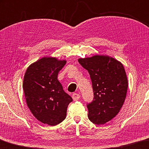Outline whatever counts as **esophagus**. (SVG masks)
Masks as SVG:
<instances>
[{
  "label": "esophagus",
  "mask_w": 149,
  "mask_h": 149,
  "mask_svg": "<svg viewBox=\"0 0 149 149\" xmlns=\"http://www.w3.org/2000/svg\"><path fill=\"white\" fill-rule=\"evenodd\" d=\"M80 95L79 94H77V93H74V94H72V97L73 100H74V101L79 100V99L80 98Z\"/></svg>",
  "instance_id": "obj_1"
}]
</instances>
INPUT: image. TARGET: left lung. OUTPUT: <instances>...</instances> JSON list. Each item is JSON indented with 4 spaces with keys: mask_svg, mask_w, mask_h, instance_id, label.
Masks as SVG:
<instances>
[{
    "mask_svg": "<svg viewBox=\"0 0 149 149\" xmlns=\"http://www.w3.org/2000/svg\"><path fill=\"white\" fill-rule=\"evenodd\" d=\"M79 63L88 71L94 98L87 104L88 119L97 125L113 119L125 102L128 82L125 70L115 58L104 55L79 58Z\"/></svg>",
    "mask_w": 149,
    "mask_h": 149,
    "instance_id": "8db88e82",
    "label": "left lung"
}]
</instances>
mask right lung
<instances>
[{"label":"right lung","mask_w":149,"mask_h":149,"mask_svg":"<svg viewBox=\"0 0 149 149\" xmlns=\"http://www.w3.org/2000/svg\"><path fill=\"white\" fill-rule=\"evenodd\" d=\"M66 61L44 57L29 66L24 78L23 89L28 108L43 123L56 125L64 120L72 97L63 91L57 79Z\"/></svg>","instance_id":"obj_1"}]
</instances>
